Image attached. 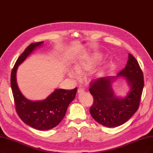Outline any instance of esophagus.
Here are the masks:
<instances>
[{"label": "esophagus", "mask_w": 153, "mask_h": 153, "mask_svg": "<svg viewBox=\"0 0 153 153\" xmlns=\"http://www.w3.org/2000/svg\"><path fill=\"white\" fill-rule=\"evenodd\" d=\"M84 91V88L82 86H79L77 89V93H83Z\"/></svg>", "instance_id": "34e87169"}]
</instances>
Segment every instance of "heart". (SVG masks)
I'll return each mask as SVG.
<instances>
[{"label": "heart", "mask_w": 153, "mask_h": 153, "mask_svg": "<svg viewBox=\"0 0 153 153\" xmlns=\"http://www.w3.org/2000/svg\"><path fill=\"white\" fill-rule=\"evenodd\" d=\"M96 62V59L92 56H86L81 59L79 62L75 65L74 71L75 72L71 70L69 72V76L72 78H76L77 77V74L76 72L78 74L82 73L83 72L89 70L92 66Z\"/></svg>", "instance_id": "heart-1"}]
</instances>
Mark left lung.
<instances>
[{
  "label": "left lung",
  "mask_w": 153,
  "mask_h": 153,
  "mask_svg": "<svg viewBox=\"0 0 153 153\" xmlns=\"http://www.w3.org/2000/svg\"><path fill=\"white\" fill-rule=\"evenodd\" d=\"M118 76H125L131 88L123 99L117 97L111 87ZM144 84V75L138 62L129 53L126 67L117 76L101 77L90 82L89 91L94 98L89 110L92 117L107 127H115L126 123L139 108Z\"/></svg>",
  "instance_id": "obj_1"
}]
</instances>
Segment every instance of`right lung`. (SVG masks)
Segmentation results:
<instances>
[{
    "label": "right lung",
    "mask_w": 153,
    "mask_h": 153,
    "mask_svg": "<svg viewBox=\"0 0 153 153\" xmlns=\"http://www.w3.org/2000/svg\"><path fill=\"white\" fill-rule=\"evenodd\" d=\"M43 43L30 44L16 60L10 74V86L17 114L26 124L39 131H46L59 125L77 92V88L71 90L56 89L46 99L37 101L28 100L22 94L16 82L17 69L27 56Z\"/></svg>",
    "instance_id": "add662e5"
}]
</instances>
